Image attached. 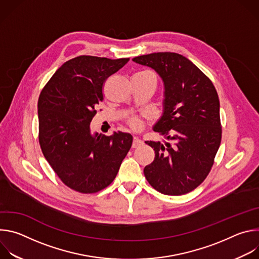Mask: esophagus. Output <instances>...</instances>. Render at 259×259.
Instances as JSON below:
<instances>
[{"label": "esophagus", "mask_w": 259, "mask_h": 259, "mask_svg": "<svg viewBox=\"0 0 259 259\" xmlns=\"http://www.w3.org/2000/svg\"><path fill=\"white\" fill-rule=\"evenodd\" d=\"M142 143H143V141L139 138V137H134L133 138V143H132V147L133 149H135V147H138V146H140V145H142Z\"/></svg>", "instance_id": "esophagus-1"}]
</instances>
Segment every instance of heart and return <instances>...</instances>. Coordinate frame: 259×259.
<instances>
[{
    "label": "heart",
    "mask_w": 259,
    "mask_h": 259,
    "mask_svg": "<svg viewBox=\"0 0 259 259\" xmlns=\"http://www.w3.org/2000/svg\"><path fill=\"white\" fill-rule=\"evenodd\" d=\"M128 124H129V126H130L132 129H134V130H139V129H141L142 126H143L142 121H141L139 118H137V117H131V118H129V119H128Z\"/></svg>",
    "instance_id": "obj_1"
}]
</instances>
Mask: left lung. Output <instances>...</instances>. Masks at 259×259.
<instances>
[{
    "label": "left lung",
    "instance_id": "obj_1",
    "mask_svg": "<svg viewBox=\"0 0 259 259\" xmlns=\"http://www.w3.org/2000/svg\"><path fill=\"white\" fill-rule=\"evenodd\" d=\"M132 60L156 70L164 83L163 114L153 129L168 141H145L154 149L155 160L144 167V176L164 195L188 194L205 180L220 145L216 89L200 68L178 53H151Z\"/></svg>",
    "mask_w": 259,
    "mask_h": 259
}]
</instances>
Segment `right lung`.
<instances>
[{"label":"right lung","instance_id":"add662e5","mask_svg":"<svg viewBox=\"0 0 259 259\" xmlns=\"http://www.w3.org/2000/svg\"><path fill=\"white\" fill-rule=\"evenodd\" d=\"M129 58L82 55L64 62L38 101L39 142L44 157L73 191L94 194L116 178L133 137L121 131L92 134L90 123L103 99L105 80Z\"/></svg>","mask_w":259,"mask_h":259}]
</instances>
